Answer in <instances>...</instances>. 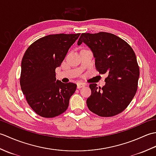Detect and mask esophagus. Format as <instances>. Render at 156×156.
Here are the masks:
<instances>
[{
	"instance_id": "1",
	"label": "esophagus",
	"mask_w": 156,
	"mask_h": 156,
	"mask_svg": "<svg viewBox=\"0 0 156 156\" xmlns=\"http://www.w3.org/2000/svg\"><path fill=\"white\" fill-rule=\"evenodd\" d=\"M84 87H85V84L84 83H82V82H80V83L77 84V88H80Z\"/></svg>"
}]
</instances>
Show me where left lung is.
<instances>
[{"label":"left lung","instance_id":"8db88e82","mask_svg":"<svg viewBox=\"0 0 156 156\" xmlns=\"http://www.w3.org/2000/svg\"><path fill=\"white\" fill-rule=\"evenodd\" d=\"M82 42L93 53L99 73L108 75L102 88H98L97 84L89 86L92 93L87 101L88 108L100 117L121 113L137 90L140 68L134 51L123 39L106 32L82 34L78 45Z\"/></svg>","mask_w":156,"mask_h":156}]
</instances>
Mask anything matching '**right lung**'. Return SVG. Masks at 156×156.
<instances>
[{"instance_id":"right-lung-1","label":"right lung","mask_w":156,"mask_h":156,"mask_svg":"<svg viewBox=\"0 0 156 156\" xmlns=\"http://www.w3.org/2000/svg\"><path fill=\"white\" fill-rule=\"evenodd\" d=\"M80 34L49 35L26 50L21 62L20 85L30 107L42 117L53 118L68 107L77 85L56 80L55 68Z\"/></svg>"}]
</instances>
